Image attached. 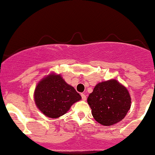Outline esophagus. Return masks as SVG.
I'll list each match as a JSON object with an SVG mask.
<instances>
[{"mask_svg": "<svg viewBox=\"0 0 155 155\" xmlns=\"http://www.w3.org/2000/svg\"><path fill=\"white\" fill-rule=\"evenodd\" d=\"M81 96H82V99L83 100V101H85V100H86V96L84 94H81Z\"/></svg>", "mask_w": 155, "mask_h": 155, "instance_id": "obj_1", "label": "esophagus"}]
</instances>
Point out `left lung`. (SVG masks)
<instances>
[{"label":"left lung","instance_id":"1","mask_svg":"<svg viewBox=\"0 0 155 155\" xmlns=\"http://www.w3.org/2000/svg\"><path fill=\"white\" fill-rule=\"evenodd\" d=\"M87 101L96 121L105 126L123 120L131 106L128 89L115 79L96 84Z\"/></svg>","mask_w":155,"mask_h":155}]
</instances>
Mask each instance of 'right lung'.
I'll use <instances>...</instances> for the list:
<instances>
[{
  "mask_svg": "<svg viewBox=\"0 0 155 155\" xmlns=\"http://www.w3.org/2000/svg\"><path fill=\"white\" fill-rule=\"evenodd\" d=\"M81 96L60 74L50 73L38 82L34 91L36 107L49 118H59L66 114Z\"/></svg>",
  "mask_w": 155,
  "mask_h": 155,
  "instance_id": "add662e5",
  "label": "right lung"
}]
</instances>
